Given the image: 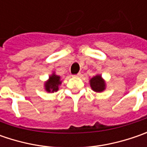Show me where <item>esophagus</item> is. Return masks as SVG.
I'll return each mask as SVG.
<instances>
[{
    "instance_id": "obj_1",
    "label": "esophagus",
    "mask_w": 147,
    "mask_h": 147,
    "mask_svg": "<svg viewBox=\"0 0 147 147\" xmlns=\"http://www.w3.org/2000/svg\"><path fill=\"white\" fill-rule=\"evenodd\" d=\"M81 75H82V74H81V73H78V74H76L75 76H76V77H81Z\"/></svg>"
}]
</instances>
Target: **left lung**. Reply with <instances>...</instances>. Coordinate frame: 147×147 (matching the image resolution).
<instances>
[{
  "label": "left lung",
  "instance_id": "1",
  "mask_svg": "<svg viewBox=\"0 0 147 147\" xmlns=\"http://www.w3.org/2000/svg\"><path fill=\"white\" fill-rule=\"evenodd\" d=\"M90 86L96 92H102L106 88L105 81L102 78L100 74H97L90 79Z\"/></svg>",
  "mask_w": 147,
  "mask_h": 147
}]
</instances>
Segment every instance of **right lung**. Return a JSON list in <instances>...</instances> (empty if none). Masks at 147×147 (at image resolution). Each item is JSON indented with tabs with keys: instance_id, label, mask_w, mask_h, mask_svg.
<instances>
[{
	"instance_id": "add662e5",
	"label": "right lung",
	"mask_w": 147,
	"mask_h": 147,
	"mask_svg": "<svg viewBox=\"0 0 147 147\" xmlns=\"http://www.w3.org/2000/svg\"><path fill=\"white\" fill-rule=\"evenodd\" d=\"M61 82H62V81L60 79V77L53 73L51 75L49 76L48 80L44 84L45 90L49 93L57 92L59 90V86H60Z\"/></svg>"
}]
</instances>
